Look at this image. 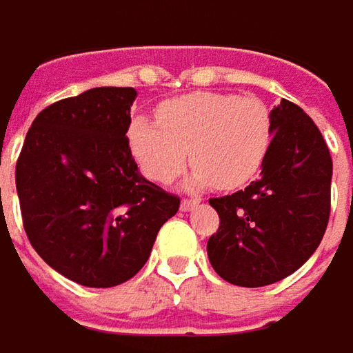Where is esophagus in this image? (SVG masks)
<instances>
[{
  "label": "esophagus",
  "mask_w": 353,
  "mask_h": 353,
  "mask_svg": "<svg viewBox=\"0 0 353 353\" xmlns=\"http://www.w3.org/2000/svg\"><path fill=\"white\" fill-rule=\"evenodd\" d=\"M197 205H199V201L197 199H183L181 201V211H185V213H188V211H193Z\"/></svg>",
  "instance_id": "34e87169"
}]
</instances>
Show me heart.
<instances>
[{"label":"heart","instance_id":"1","mask_svg":"<svg viewBox=\"0 0 353 353\" xmlns=\"http://www.w3.org/2000/svg\"><path fill=\"white\" fill-rule=\"evenodd\" d=\"M156 119L134 117L128 144L144 176L158 183L174 181L191 156V188H244L274 139L272 113L254 95L185 93L158 105Z\"/></svg>","mask_w":353,"mask_h":353}]
</instances>
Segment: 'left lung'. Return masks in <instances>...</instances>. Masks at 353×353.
<instances>
[{
  "instance_id": "obj_1",
  "label": "left lung",
  "mask_w": 353,
  "mask_h": 353,
  "mask_svg": "<svg viewBox=\"0 0 353 353\" xmlns=\"http://www.w3.org/2000/svg\"><path fill=\"white\" fill-rule=\"evenodd\" d=\"M272 123L260 179L209 199L221 223L207 254L232 285H272L297 272L319 248L330 216L332 158L319 127L287 99L272 111Z\"/></svg>"
}]
</instances>
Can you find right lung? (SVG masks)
<instances>
[{
	"instance_id": "obj_1",
	"label": "right lung",
	"mask_w": 353,
	"mask_h": 353,
	"mask_svg": "<svg viewBox=\"0 0 353 353\" xmlns=\"http://www.w3.org/2000/svg\"><path fill=\"white\" fill-rule=\"evenodd\" d=\"M132 88H93L32 121L15 168L23 226L52 270L85 287L139 274L179 197L140 176L128 146Z\"/></svg>"
}]
</instances>
